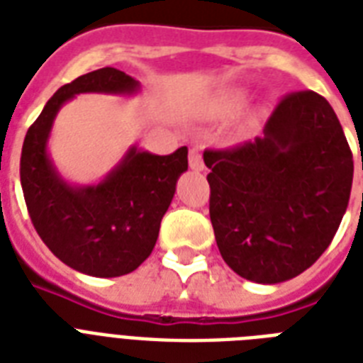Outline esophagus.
<instances>
[{
  "label": "esophagus",
  "mask_w": 363,
  "mask_h": 363,
  "mask_svg": "<svg viewBox=\"0 0 363 363\" xmlns=\"http://www.w3.org/2000/svg\"><path fill=\"white\" fill-rule=\"evenodd\" d=\"M190 167H192L194 171L205 169L203 156H201V152H199L198 148H192V150H190Z\"/></svg>",
  "instance_id": "obj_1"
}]
</instances>
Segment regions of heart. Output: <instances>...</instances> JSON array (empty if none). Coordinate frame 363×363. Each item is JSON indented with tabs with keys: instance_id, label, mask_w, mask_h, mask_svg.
<instances>
[{
	"instance_id": "heart-1",
	"label": "heart",
	"mask_w": 363,
	"mask_h": 363,
	"mask_svg": "<svg viewBox=\"0 0 363 363\" xmlns=\"http://www.w3.org/2000/svg\"><path fill=\"white\" fill-rule=\"evenodd\" d=\"M238 101H239V98H230V99H226V101H224V104H222L220 107H218V109H220V111H230V109H233V107L238 105Z\"/></svg>"
}]
</instances>
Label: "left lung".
Returning a JSON list of instances; mask_svg holds the SVG:
<instances>
[{"mask_svg":"<svg viewBox=\"0 0 363 363\" xmlns=\"http://www.w3.org/2000/svg\"><path fill=\"white\" fill-rule=\"evenodd\" d=\"M209 215L239 277L277 284L309 269L349 205L354 162L332 105L316 92L281 99L264 135L205 150Z\"/></svg>","mask_w":363,"mask_h":363,"instance_id":"1","label":"left lung"}]
</instances>
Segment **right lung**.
<instances>
[{"instance_id": "right-lung-1", "label": "right lung", "mask_w": 363, "mask_h": 363, "mask_svg": "<svg viewBox=\"0 0 363 363\" xmlns=\"http://www.w3.org/2000/svg\"><path fill=\"white\" fill-rule=\"evenodd\" d=\"M137 90L139 82L115 67L79 77L48 99L22 145L20 182L33 228L56 258L84 275H125L150 256L177 181L188 169V148L158 156L131 147L99 184L71 186L48 158L50 128L77 94Z\"/></svg>"}]
</instances>
